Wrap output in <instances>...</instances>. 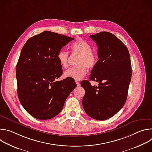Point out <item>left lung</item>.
<instances>
[{
	"label": "left lung",
	"instance_id": "1",
	"mask_svg": "<svg viewBox=\"0 0 152 152\" xmlns=\"http://www.w3.org/2000/svg\"><path fill=\"white\" fill-rule=\"evenodd\" d=\"M73 39L46 31L30 38L21 49L16 66L17 94L21 104L35 118L58 115L75 86L72 79L54 82L62 73L59 52Z\"/></svg>",
	"mask_w": 152,
	"mask_h": 152
}]
</instances>
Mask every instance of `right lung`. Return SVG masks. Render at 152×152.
Segmentation results:
<instances>
[{
    "instance_id": "obj_1",
    "label": "right lung",
    "mask_w": 152,
    "mask_h": 152,
    "mask_svg": "<svg viewBox=\"0 0 152 152\" xmlns=\"http://www.w3.org/2000/svg\"><path fill=\"white\" fill-rule=\"evenodd\" d=\"M97 45L99 60L90 74L92 86L85 83L82 105L90 117L105 120L117 114L124 106L132 76L130 55L124 43L114 35L101 32L89 36Z\"/></svg>"
}]
</instances>
